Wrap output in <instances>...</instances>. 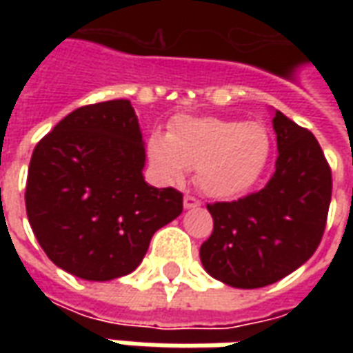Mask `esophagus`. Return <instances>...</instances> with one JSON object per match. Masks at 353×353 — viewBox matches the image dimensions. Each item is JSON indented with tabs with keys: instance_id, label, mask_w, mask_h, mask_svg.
Listing matches in <instances>:
<instances>
[{
	"instance_id": "esophagus-1",
	"label": "esophagus",
	"mask_w": 353,
	"mask_h": 353,
	"mask_svg": "<svg viewBox=\"0 0 353 353\" xmlns=\"http://www.w3.org/2000/svg\"><path fill=\"white\" fill-rule=\"evenodd\" d=\"M200 206V200L196 196H192V194H185L183 199V208L185 210H191V208H199Z\"/></svg>"
}]
</instances>
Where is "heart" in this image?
<instances>
[{"label":"heart","mask_w":353,"mask_h":353,"mask_svg":"<svg viewBox=\"0 0 353 353\" xmlns=\"http://www.w3.org/2000/svg\"><path fill=\"white\" fill-rule=\"evenodd\" d=\"M270 153L265 126L234 119H181L168 136L149 141L151 161L170 183H181L196 170V183L208 196L236 199L263 174Z\"/></svg>","instance_id":"1"}]
</instances>
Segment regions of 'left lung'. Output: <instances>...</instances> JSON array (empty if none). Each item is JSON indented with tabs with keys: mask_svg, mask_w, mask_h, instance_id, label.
Instances as JSON below:
<instances>
[{
	"mask_svg": "<svg viewBox=\"0 0 353 353\" xmlns=\"http://www.w3.org/2000/svg\"><path fill=\"white\" fill-rule=\"evenodd\" d=\"M276 170L261 191L208 204L214 230L200 245L210 276L255 289L285 278L318 250L331 204V166L310 130L276 111Z\"/></svg>",
	"mask_w": 353,
	"mask_h": 353,
	"instance_id": "1",
	"label": "left lung"
}]
</instances>
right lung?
<instances>
[{"mask_svg":"<svg viewBox=\"0 0 353 353\" xmlns=\"http://www.w3.org/2000/svg\"><path fill=\"white\" fill-rule=\"evenodd\" d=\"M143 164L130 100L83 105L39 139L26 214L54 265L92 281L136 270L154 232L183 212V194L147 185Z\"/></svg>","mask_w":353,"mask_h":353,"instance_id":"right-lung-1","label":"right lung"}]
</instances>
